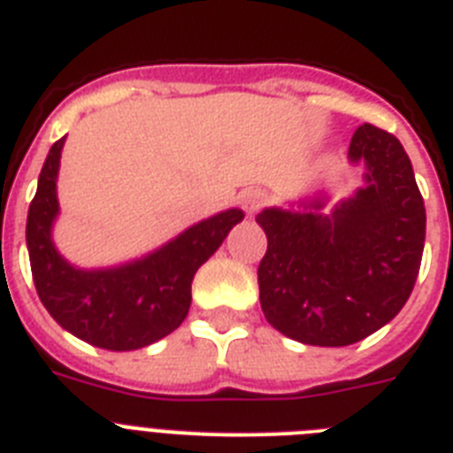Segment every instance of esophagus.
<instances>
[{"mask_svg":"<svg viewBox=\"0 0 453 453\" xmlns=\"http://www.w3.org/2000/svg\"><path fill=\"white\" fill-rule=\"evenodd\" d=\"M240 204L249 216H254V213H258L263 206L268 204V195H265L263 190H258V188H256V190H247L244 195H242Z\"/></svg>","mask_w":453,"mask_h":453,"instance_id":"34e87169","label":"esophagus"}]
</instances>
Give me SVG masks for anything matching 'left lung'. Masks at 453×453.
Here are the masks:
<instances>
[{
	"label": "left lung",
	"mask_w": 453,
	"mask_h": 453,
	"mask_svg": "<svg viewBox=\"0 0 453 453\" xmlns=\"http://www.w3.org/2000/svg\"><path fill=\"white\" fill-rule=\"evenodd\" d=\"M352 164H365V188L326 216L312 209H265L256 223L268 251L258 265L263 315L305 345L357 343L393 319L421 268L426 206L407 152L393 134L362 124Z\"/></svg>",
	"instance_id": "1"
}]
</instances>
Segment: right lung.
<instances>
[{
  "mask_svg": "<svg viewBox=\"0 0 453 453\" xmlns=\"http://www.w3.org/2000/svg\"><path fill=\"white\" fill-rule=\"evenodd\" d=\"M63 143L65 138L56 141L46 155L25 227L39 298L63 329L96 348H145L180 326L190 310L192 277L244 213L240 209L216 213L145 258L119 268H73L51 242Z\"/></svg>",
  "mask_w": 453,
  "mask_h": 453,
  "instance_id": "add662e5",
  "label": "right lung"
}]
</instances>
